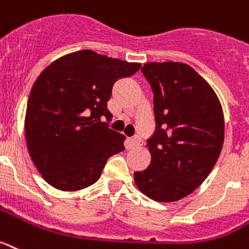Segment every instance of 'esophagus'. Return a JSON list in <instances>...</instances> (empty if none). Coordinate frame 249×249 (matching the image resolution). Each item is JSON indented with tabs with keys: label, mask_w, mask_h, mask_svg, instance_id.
I'll use <instances>...</instances> for the list:
<instances>
[{
	"label": "esophagus",
	"mask_w": 249,
	"mask_h": 249,
	"mask_svg": "<svg viewBox=\"0 0 249 249\" xmlns=\"http://www.w3.org/2000/svg\"><path fill=\"white\" fill-rule=\"evenodd\" d=\"M140 142H141L140 137L135 136V137H132V139L128 140V145L131 148H135V147H137V146H140Z\"/></svg>",
	"instance_id": "esophagus-1"
}]
</instances>
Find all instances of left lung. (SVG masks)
<instances>
[{
  "mask_svg": "<svg viewBox=\"0 0 249 249\" xmlns=\"http://www.w3.org/2000/svg\"><path fill=\"white\" fill-rule=\"evenodd\" d=\"M141 70L154 92L156 131L147 141L150 166L133 178L152 200H180L203 184L218 161L224 142L222 104L188 64L147 63Z\"/></svg>",
  "mask_w": 249,
  "mask_h": 249,
  "instance_id": "8db88e82",
  "label": "left lung"
}]
</instances>
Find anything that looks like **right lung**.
Here are the masks:
<instances>
[{"label": "right lung", "instance_id": "right-lung-1", "mask_svg": "<svg viewBox=\"0 0 249 249\" xmlns=\"http://www.w3.org/2000/svg\"><path fill=\"white\" fill-rule=\"evenodd\" d=\"M140 68V63L79 50L42 70L27 101L25 139L48 184L63 191L88 188L101 178L108 159L124 150L126 137L101 118L112 117L107 102L114 82Z\"/></svg>", "mask_w": 249, "mask_h": 249}]
</instances>
